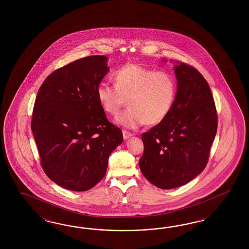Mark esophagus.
<instances>
[{
    "mask_svg": "<svg viewBox=\"0 0 249 249\" xmlns=\"http://www.w3.org/2000/svg\"><path fill=\"white\" fill-rule=\"evenodd\" d=\"M122 133H123V138H124V140H127L128 138H130V137H132V136L134 135L133 133L129 132L128 130H123V131H122Z\"/></svg>",
    "mask_w": 249,
    "mask_h": 249,
    "instance_id": "1",
    "label": "esophagus"
}]
</instances>
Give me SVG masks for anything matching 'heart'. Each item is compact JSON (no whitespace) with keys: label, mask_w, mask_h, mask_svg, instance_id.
Wrapping results in <instances>:
<instances>
[{"label":"heart","mask_w":249,"mask_h":249,"mask_svg":"<svg viewBox=\"0 0 249 249\" xmlns=\"http://www.w3.org/2000/svg\"><path fill=\"white\" fill-rule=\"evenodd\" d=\"M114 83L101 82L97 88L98 101L107 113L117 115L129 107L116 121L126 128L157 125L170 114L177 95L173 75L155 71L139 64H126L114 74Z\"/></svg>","instance_id":"obj_1"}]
</instances>
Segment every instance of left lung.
I'll list each match as a JSON object with an SVG mask.
<instances>
[{"mask_svg":"<svg viewBox=\"0 0 249 249\" xmlns=\"http://www.w3.org/2000/svg\"><path fill=\"white\" fill-rule=\"evenodd\" d=\"M177 95L165 120L144 132L139 161L148 181L160 189L181 186L204 171L217 130L210 87L196 68L174 67Z\"/></svg>","mask_w":249,"mask_h":249,"instance_id":"1","label":"left lung"}]
</instances>
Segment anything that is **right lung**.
Segmentation results:
<instances>
[{
  "label": "right lung",
  "instance_id": "obj_1",
  "mask_svg": "<svg viewBox=\"0 0 249 249\" xmlns=\"http://www.w3.org/2000/svg\"><path fill=\"white\" fill-rule=\"evenodd\" d=\"M105 55H90L53 71L38 90L31 128L40 162L50 180L84 192L105 176L110 153L123 142L107 121L97 88L109 68Z\"/></svg>",
  "mask_w": 249,
  "mask_h": 249
}]
</instances>
